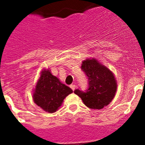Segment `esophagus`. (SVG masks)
Instances as JSON below:
<instances>
[{
    "label": "esophagus",
    "instance_id": "34e87169",
    "mask_svg": "<svg viewBox=\"0 0 145 145\" xmlns=\"http://www.w3.org/2000/svg\"><path fill=\"white\" fill-rule=\"evenodd\" d=\"M70 87L71 88V89L74 91L75 89V88H76V86H75V84H71V85L70 86Z\"/></svg>",
    "mask_w": 145,
    "mask_h": 145
}]
</instances>
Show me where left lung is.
Instances as JSON below:
<instances>
[{"mask_svg":"<svg viewBox=\"0 0 145 145\" xmlns=\"http://www.w3.org/2000/svg\"><path fill=\"white\" fill-rule=\"evenodd\" d=\"M81 69L88 78V88L85 91L75 89L84 105L92 109H101L112 101L117 91V81L111 71L96 59H86Z\"/></svg>","mask_w":145,"mask_h":145,"instance_id":"8db88e82","label":"left lung"}]
</instances>
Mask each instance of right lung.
<instances>
[{
  "mask_svg": "<svg viewBox=\"0 0 145 145\" xmlns=\"http://www.w3.org/2000/svg\"><path fill=\"white\" fill-rule=\"evenodd\" d=\"M72 92L70 87L61 84L50 71L44 70L35 86L33 99L42 109L53 113L61 105L64 99Z\"/></svg>",
  "mask_w": 145,
  "mask_h": 145,
  "instance_id": "obj_1",
  "label": "right lung"
}]
</instances>
